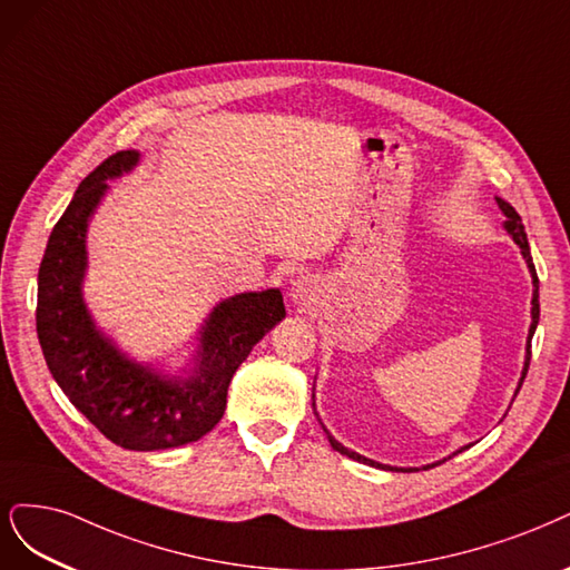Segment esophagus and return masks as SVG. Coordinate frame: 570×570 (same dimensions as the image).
Returning a JSON list of instances; mask_svg holds the SVG:
<instances>
[{"label": "esophagus", "mask_w": 570, "mask_h": 570, "mask_svg": "<svg viewBox=\"0 0 570 570\" xmlns=\"http://www.w3.org/2000/svg\"><path fill=\"white\" fill-rule=\"evenodd\" d=\"M289 302L299 311H316L323 304V287L313 276H299L289 287Z\"/></svg>", "instance_id": "34e87169"}]
</instances>
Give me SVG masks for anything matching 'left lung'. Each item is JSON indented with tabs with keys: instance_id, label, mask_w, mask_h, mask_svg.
<instances>
[{
	"instance_id": "1",
	"label": "left lung",
	"mask_w": 570,
	"mask_h": 570,
	"mask_svg": "<svg viewBox=\"0 0 570 570\" xmlns=\"http://www.w3.org/2000/svg\"><path fill=\"white\" fill-rule=\"evenodd\" d=\"M498 200V207L502 209V214H504V230L512 235V240L519 245V249H521V254H523V259H525V264H528V271H531V278H533V299H531V327H528V342H525V361H523V370H521V380H519V386H517V391H514V399H517V394H519V389H521V384H523V380H525V372H528V365H531V340H533V335H535V327H538V321H540V292H538V287H540V283H538V273H535V266H533V257H531V247H528V238H525V230H523V224H521V217L517 214V209L509 205V203H504L502 198H495ZM313 407H316V394H313ZM323 424V422H321ZM323 431L327 434V441H330V445H332V450H337V453H342V455H346V458H351V460H356V462H363V464H370V466H380V469H386V472H420L417 466H391V464H382V462H375V460H367L365 455H358V453H353V450H348L346 445H342L335 436L330 434V431L323 426ZM469 445H464V448H460L458 453H462V450H466ZM458 453H453V455H458ZM445 460H450V455L448 458H443V460H439V462H434V464H424L422 469H431V466H436V464H441V462H445Z\"/></svg>"
}]
</instances>
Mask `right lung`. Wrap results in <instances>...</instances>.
Masks as SVG:
<instances>
[{"label":"right lung","instance_id":"1","mask_svg":"<svg viewBox=\"0 0 570 570\" xmlns=\"http://www.w3.org/2000/svg\"><path fill=\"white\" fill-rule=\"evenodd\" d=\"M139 150L115 153L77 186L53 226L37 276V337L56 384L115 445L167 450L203 439L226 410L228 384L271 327L285 318L281 289L219 302L198 330V348L174 375L129 358L85 304L87 230L108 181L129 174Z\"/></svg>","mask_w":570,"mask_h":570}]
</instances>
